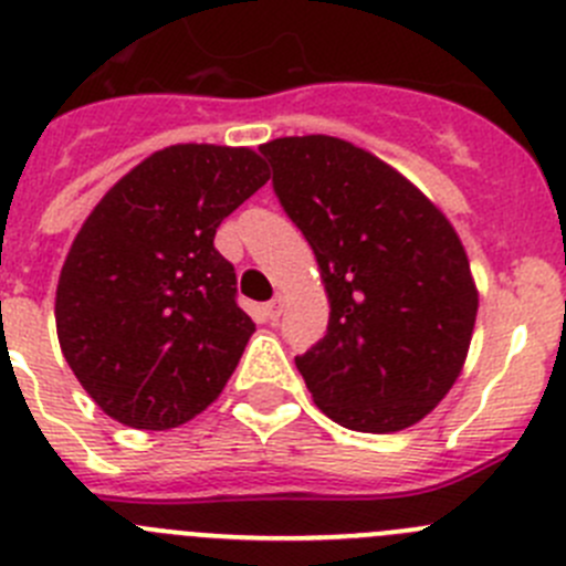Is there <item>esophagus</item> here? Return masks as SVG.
Here are the masks:
<instances>
[{
    "label": "esophagus",
    "instance_id": "1",
    "mask_svg": "<svg viewBox=\"0 0 566 566\" xmlns=\"http://www.w3.org/2000/svg\"><path fill=\"white\" fill-rule=\"evenodd\" d=\"M262 315H265V321L276 323L279 315H282V298H271L265 306H262Z\"/></svg>",
    "mask_w": 566,
    "mask_h": 566
}]
</instances>
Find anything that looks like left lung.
Segmentation results:
<instances>
[{"instance_id": "1", "label": "left lung", "mask_w": 566, "mask_h": 566, "mask_svg": "<svg viewBox=\"0 0 566 566\" xmlns=\"http://www.w3.org/2000/svg\"><path fill=\"white\" fill-rule=\"evenodd\" d=\"M260 151L332 304L326 337L295 356L306 389L350 431L409 429L453 387L473 337L462 240L409 179L339 137H276Z\"/></svg>"}]
</instances>
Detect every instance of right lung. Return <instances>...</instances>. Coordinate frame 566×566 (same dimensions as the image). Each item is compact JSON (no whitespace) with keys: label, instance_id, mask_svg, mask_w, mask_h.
I'll use <instances>...</instances> for the list:
<instances>
[{"label":"right lung","instance_id":"right-lung-1","mask_svg":"<svg viewBox=\"0 0 566 566\" xmlns=\"http://www.w3.org/2000/svg\"><path fill=\"white\" fill-rule=\"evenodd\" d=\"M268 177L251 149L168 146L93 207L60 271L54 321L65 361L104 415L177 429L227 387L254 323L212 240Z\"/></svg>","mask_w":566,"mask_h":566}]
</instances>
